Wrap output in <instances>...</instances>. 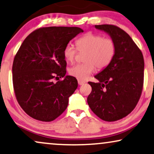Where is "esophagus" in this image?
Masks as SVG:
<instances>
[{
  "instance_id": "obj_1",
  "label": "esophagus",
  "mask_w": 154,
  "mask_h": 154,
  "mask_svg": "<svg viewBox=\"0 0 154 154\" xmlns=\"http://www.w3.org/2000/svg\"><path fill=\"white\" fill-rule=\"evenodd\" d=\"M85 83V81L81 80V79H78V84H79V85H83Z\"/></svg>"
}]
</instances>
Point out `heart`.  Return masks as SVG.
Returning <instances> with one entry per match:
<instances>
[{
  "instance_id": "heart-1",
  "label": "heart",
  "mask_w": 154,
  "mask_h": 154,
  "mask_svg": "<svg viewBox=\"0 0 154 154\" xmlns=\"http://www.w3.org/2000/svg\"><path fill=\"white\" fill-rule=\"evenodd\" d=\"M76 45L79 51L87 52L85 56L86 63L76 64L69 69V75L79 79L88 78L95 70L96 67L99 69L107 67L116 53V44L112 38L91 32L78 38L76 41ZM77 49L72 44H67L63 50L65 60L73 62Z\"/></svg>"
}]
</instances>
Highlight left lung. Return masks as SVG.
Here are the masks:
<instances>
[{"instance_id":"1","label":"left lung","mask_w":154,"mask_h":154,"mask_svg":"<svg viewBox=\"0 0 154 154\" xmlns=\"http://www.w3.org/2000/svg\"><path fill=\"white\" fill-rule=\"evenodd\" d=\"M107 33L116 44L109 65L94 76L98 82H88L92 88L87 103L98 118L116 121L136 107L144 84V61L140 49L128 34L110 24L95 25Z\"/></svg>"}]
</instances>
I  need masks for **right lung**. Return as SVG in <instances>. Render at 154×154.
Listing matches in <instances>:
<instances>
[{
  "mask_svg": "<svg viewBox=\"0 0 154 154\" xmlns=\"http://www.w3.org/2000/svg\"><path fill=\"white\" fill-rule=\"evenodd\" d=\"M83 29L77 26H49L31 33L14 58L13 82L17 102L36 120L51 122L67 107L77 88L75 77L67 75L65 46ZM64 77L57 83L53 79Z\"/></svg>",
  "mask_w": 154,
  "mask_h": 154,
  "instance_id": "1",
  "label": "right lung"
}]
</instances>
